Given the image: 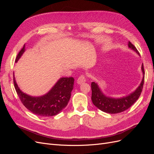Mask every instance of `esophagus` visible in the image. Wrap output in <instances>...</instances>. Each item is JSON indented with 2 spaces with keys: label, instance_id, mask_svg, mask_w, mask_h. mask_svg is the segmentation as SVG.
I'll use <instances>...</instances> for the list:
<instances>
[{
  "label": "esophagus",
  "instance_id": "1",
  "mask_svg": "<svg viewBox=\"0 0 154 154\" xmlns=\"http://www.w3.org/2000/svg\"><path fill=\"white\" fill-rule=\"evenodd\" d=\"M85 82H86V78L84 75H81L77 80V83L78 84H82V83H85Z\"/></svg>",
  "mask_w": 154,
  "mask_h": 154
}]
</instances>
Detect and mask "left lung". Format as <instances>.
<instances>
[{"instance_id": "obj_1", "label": "left lung", "mask_w": 154, "mask_h": 154, "mask_svg": "<svg viewBox=\"0 0 154 154\" xmlns=\"http://www.w3.org/2000/svg\"><path fill=\"white\" fill-rule=\"evenodd\" d=\"M128 45L130 49L136 51L139 55V51L130 42H128ZM141 70L143 74V78L140 85L137 88V89L131 94L125 97H121V98H113V97L106 96L100 90L97 83L94 82H92L91 99L93 104L101 111L109 114L120 113L129 109L138 100L143 90L144 80L143 64H142Z\"/></svg>"}]
</instances>
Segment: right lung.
<instances>
[{
    "instance_id": "1",
    "label": "right lung",
    "mask_w": 154,
    "mask_h": 154,
    "mask_svg": "<svg viewBox=\"0 0 154 154\" xmlns=\"http://www.w3.org/2000/svg\"><path fill=\"white\" fill-rule=\"evenodd\" d=\"M24 51L25 44L18 53L15 62H17ZM74 81V79L72 77L62 78L46 94L39 97H32L20 91L13 74L14 86L22 104L31 112L42 117L57 115L61 112L67 105L73 89Z\"/></svg>"
}]
</instances>
